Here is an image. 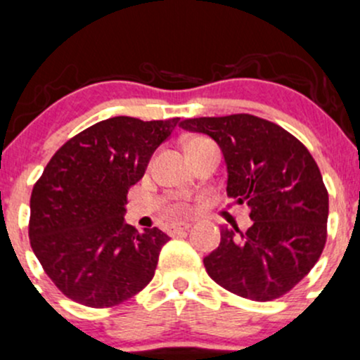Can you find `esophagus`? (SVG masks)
Listing matches in <instances>:
<instances>
[{
  "instance_id": "34e87169",
  "label": "esophagus",
  "mask_w": 360,
  "mask_h": 360,
  "mask_svg": "<svg viewBox=\"0 0 360 360\" xmlns=\"http://www.w3.org/2000/svg\"><path fill=\"white\" fill-rule=\"evenodd\" d=\"M190 222H176V224L170 226V233H181V231L190 229Z\"/></svg>"
}]
</instances>
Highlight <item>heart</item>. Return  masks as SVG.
I'll use <instances>...</instances> for the list:
<instances>
[{
    "label": "heart",
    "instance_id": "b5f03b06",
    "mask_svg": "<svg viewBox=\"0 0 360 360\" xmlns=\"http://www.w3.org/2000/svg\"><path fill=\"white\" fill-rule=\"evenodd\" d=\"M205 141H209V139H205V138H193V139H190V141H188V146H190V145H198V143H205Z\"/></svg>",
    "mask_w": 360,
    "mask_h": 360
}]
</instances>
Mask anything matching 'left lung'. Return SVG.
<instances>
[{
	"instance_id": "1",
	"label": "left lung",
	"mask_w": 360,
	"mask_h": 360,
	"mask_svg": "<svg viewBox=\"0 0 360 360\" xmlns=\"http://www.w3.org/2000/svg\"><path fill=\"white\" fill-rule=\"evenodd\" d=\"M210 136L228 165V196L250 207L253 224L221 229L203 259L217 285L257 302L283 297L302 281L326 245L328 190L309 150L278 124L250 113L186 119Z\"/></svg>"
}]
</instances>
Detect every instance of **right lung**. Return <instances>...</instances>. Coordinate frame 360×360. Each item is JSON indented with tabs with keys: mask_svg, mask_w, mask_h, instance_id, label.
Returning <instances> with one entry per match:
<instances>
[{
	"mask_svg": "<svg viewBox=\"0 0 360 360\" xmlns=\"http://www.w3.org/2000/svg\"><path fill=\"white\" fill-rule=\"evenodd\" d=\"M179 119L112 117L48 162L30 195V247L65 297L93 309L119 305L153 278L169 236L124 222L127 191Z\"/></svg>",
	"mask_w": 360,
	"mask_h": 360,
	"instance_id": "add662e5",
	"label": "right lung"
}]
</instances>
